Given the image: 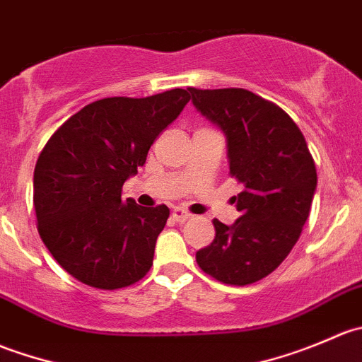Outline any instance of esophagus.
<instances>
[{
    "label": "esophagus",
    "instance_id": "1",
    "mask_svg": "<svg viewBox=\"0 0 362 362\" xmlns=\"http://www.w3.org/2000/svg\"><path fill=\"white\" fill-rule=\"evenodd\" d=\"M171 217H173L175 222H185L191 218V214L185 210H182V208H175V210L171 211Z\"/></svg>",
    "mask_w": 362,
    "mask_h": 362
}]
</instances>
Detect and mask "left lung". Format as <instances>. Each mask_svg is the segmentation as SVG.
Segmentation results:
<instances>
[{
  "label": "left lung",
  "mask_w": 362,
  "mask_h": 362,
  "mask_svg": "<svg viewBox=\"0 0 362 362\" xmlns=\"http://www.w3.org/2000/svg\"><path fill=\"white\" fill-rule=\"evenodd\" d=\"M192 105L221 127L229 173L245 185L235 198L240 218H214L215 238L196 252L206 275L249 286L275 272L303 231L317 189L305 136L280 107L247 89H194Z\"/></svg>",
  "instance_id": "1"
}]
</instances>
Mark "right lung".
Listing matches in <instances>:
<instances>
[{
    "label": "right lung",
    "instance_id": "obj_1",
    "mask_svg": "<svg viewBox=\"0 0 362 362\" xmlns=\"http://www.w3.org/2000/svg\"><path fill=\"white\" fill-rule=\"evenodd\" d=\"M189 100L185 89L98 100L69 117L43 147L33 178L38 233L78 282L115 291L151 269L170 208L122 199V185Z\"/></svg>",
    "mask_w": 362,
    "mask_h": 362
}]
</instances>
